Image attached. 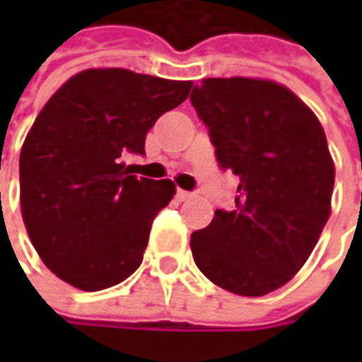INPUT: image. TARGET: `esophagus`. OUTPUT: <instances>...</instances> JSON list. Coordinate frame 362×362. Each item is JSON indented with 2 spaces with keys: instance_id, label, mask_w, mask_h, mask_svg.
I'll use <instances>...</instances> for the list:
<instances>
[{
  "instance_id": "34e87169",
  "label": "esophagus",
  "mask_w": 362,
  "mask_h": 362,
  "mask_svg": "<svg viewBox=\"0 0 362 362\" xmlns=\"http://www.w3.org/2000/svg\"><path fill=\"white\" fill-rule=\"evenodd\" d=\"M175 197H177L179 202H187V199H191V197H193V193H191V191H185V189H177Z\"/></svg>"
}]
</instances>
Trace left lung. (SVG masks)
Here are the masks:
<instances>
[{"label":"left lung","instance_id":"1","mask_svg":"<svg viewBox=\"0 0 362 362\" xmlns=\"http://www.w3.org/2000/svg\"><path fill=\"white\" fill-rule=\"evenodd\" d=\"M223 171L238 177L235 207L191 233L197 268L219 288L264 296L313 254L330 216L334 165L314 112L282 84L207 78L191 92Z\"/></svg>","mask_w":362,"mask_h":362}]
</instances>
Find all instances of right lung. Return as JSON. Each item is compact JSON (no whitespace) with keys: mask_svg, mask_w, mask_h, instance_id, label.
<instances>
[{"mask_svg":"<svg viewBox=\"0 0 362 362\" xmlns=\"http://www.w3.org/2000/svg\"><path fill=\"white\" fill-rule=\"evenodd\" d=\"M191 86L122 68L84 70L42 108L21 146V217L60 280L96 292L141 266L175 185L139 179L124 160L145 155L148 129Z\"/></svg>","mask_w":362,"mask_h":362,"instance_id":"obj_1","label":"right lung"}]
</instances>
